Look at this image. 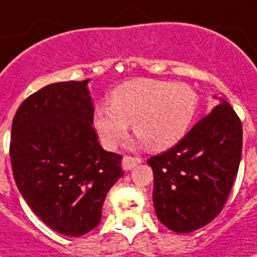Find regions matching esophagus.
Returning a JSON list of instances; mask_svg holds the SVG:
<instances>
[{
	"label": "esophagus",
	"mask_w": 257,
	"mask_h": 257,
	"mask_svg": "<svg viewBox=\"0 0 257 257\" xmlns=\"http://www.w3.org/2000/svg\"><path fill=\"white\" fill-rule=\"evenodd\" d=\"M142 163V159L141 158H134V156H128V155H126L123 158V160H122V168L124 169V171H130V169H133L135 165L141 164Z\"/></svg>",
	"instance_id": "esophagus-1"
}]
</instances>
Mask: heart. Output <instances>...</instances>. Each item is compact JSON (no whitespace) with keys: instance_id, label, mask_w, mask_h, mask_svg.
I'll return each instance as SVG.
<instances>
[{"instance_id":"b5f03b06","label":"heart","mask_w":257,"mask_h":257,"mask_svg":"<svg viewBox=\"0 0 257 257\" xmlns=\"http://www.w3.org/2000/svg\"><path fill=\"white\" fill-rule=\"evenodd\" d=\"M198 99L190 86L162 80H133L115 88L110 106L93 113L95 131L113 150L126 137L128 123L151 151H165L185 137L196 118Z\"/></svg>"}]
</instances>
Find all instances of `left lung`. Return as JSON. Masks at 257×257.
Returning a JSON list of instances; mask_svg holds the SVG:
<instances>
[{
    "mask_svg": "<svg viewBox=\"0 0 257 257\" xmlns=\"http://www.w3.org/2000/svg\"><path fill=\"white\" fill-rule=\"evenodd\" d=\"M241 144L240 118L222 99L175 147L148 159L155 211L165 227L189 234L218 217L238 175Z\"/></svg>",
    "mask_w": 257,
    "mask_h": 257,
    "instance_id": "8db88e82",
    "label": "left lung"
}]
</instances>
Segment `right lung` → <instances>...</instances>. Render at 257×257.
<instances>
[{"label":"right lung","mask_w":257,"mask_h":257,"mask_svg":"<svg viewBox=\"0 0 257 257\" xmlns=\"http://www.w3.org/2000/svg\"><path fill=\"white\" fill-rule=\"evenodd\" d=\"M89 80L55 82L29 95L12 126L13 176L48 227L81 236L98 226L122 155L105 151L93 127Z\"/></svg>","instance_id":"1"}]
</instances>
